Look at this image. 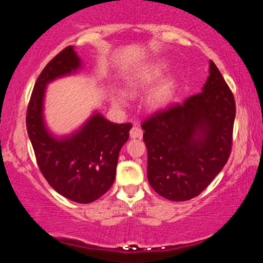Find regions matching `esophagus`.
Wrapping results in <instances>:
<instances>
[{"label": "esophagus", "instance_id": "esophagus-1", "mask_svg": "<svg viewBox=\"0 0 263 263\" xmlns=\"http://www.w3.org/2000/svg\"><path fill=\"white\" fill-rule=\"evenodd\" d=\"M130 138L132 139H141L142 138V129L139 125H134L130 129Z\"/></svg>", "mask_w": 263, "mask_h": 263}]
</instances>
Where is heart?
<instances>
[{"label":"heart","mask_w":263,"mask_h":263,"mask_svg":"<svg viewBox=\"0 0 263 263\" xmlns=\"http://www.w3.org/2000/svg\"><path fill=\"white\" fill-rule=\"evenodd\" d=\"M166 69V63L158 62L147 66L129 78L127 82V89L130 95H135L139 91L146 89L156 84ZM176 92V82L172 78L165 79L158 84L146 97V105L152 110H160L166 107L174 100ZM114 104L117 106L125 105V97L123 95H116L112 98Z\"/></svg>","instance_id":"heart-1"}]
</instances>
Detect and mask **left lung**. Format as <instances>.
Here are the masks:
<instances>
[{
	"label": "left lung",
	"instance_id": "left-lung-1",
	"mask_svg": "<svg viewBox=\"0 0 263 263\" xmlns=\"http://www.w3.org/2000/svg\"><path fill=\"white\" fill-rule=\"evenodd\" d=\"M236 103L210 61L202 91L143 121L147 177L160 196L186 201L203 192L231 153Z\"/></svg>",
	"mask_w": 263,
	"mask_h": 263
}]
</instances>
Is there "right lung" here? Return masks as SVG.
<instances>
[{"label": "right lung", "instance_id": "obj_1", "mask_svg": "<svg viewBox=\"0 0 263 263\" xmlns=\"http://www.w3.org/2000/svg\"><path fill=\"white\" fill-rule=\"evenodd\" d=\"M80 67L73 46H67L46 64L32 91L26 127L39 170L49 184L74 202L89 203L112 185L118 153L128 141L132 123H112L97 112L69 136L56 138L48 130L43 117L46 85Z\"/></svg>", "mask_w": 263, "mask_h": 263}]
</instances>
